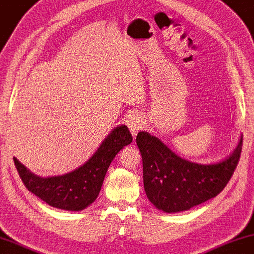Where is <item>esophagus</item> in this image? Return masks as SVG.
<instances>
[{"label": "esophagus", "mask_w": 254, "mask_h": 254, "mask_svg": "<svg viewBox=\"0 0 254 254\" xmlns=\"http://www.w3.org/2000/svg\"><path fill=\"white\" fill-rule=\"evenodd\" d=\"M127 124L128 128H130L132 135L135 137L137 132L144 127V120H142L140 114L132 113L127 117Z\"/></svg>", "instance_id": "34e87169"}]
</instances>
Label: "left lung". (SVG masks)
Masks as SVG:
<instances>
[{"label": "left lung", "mask_w": 254, "mask_h": 254, "mask_svg": "<svg viewBox=\"0 0 254 254\" xmlns=\"http://www.w3.org/2000/svg\"><path fill=\"white\" fill-rule=\"evenodd\" d=\"M241 135L227 158L213 163H197L181 158L148 132L137 135L142 156L144 188L149 201L159 210L175 214L213 199L233 176L242 152Z\"/></svg>", "instance_id": "1"}]
</instances>
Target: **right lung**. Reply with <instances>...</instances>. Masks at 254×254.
Here are the masks:
<instances>
[{
  "mask_svg": "<svg viewBox=\"0 0 254 254\" xmlns=\"http://www.w3.org/2000/svg\"><path fill=\"white\" fill-rule=\"evenodd\" d=\"M132 139L127 126H117L86 162L70 173L56 176H38L16 158L13 160L28 191L55 208L79 212L95 201L109 164Z\"/></svg>",
  "mask_w": 254,
  "mask_h": 254,
  "instance_id": "add662e5",
  "label": "right lung"
}]
</instances>
